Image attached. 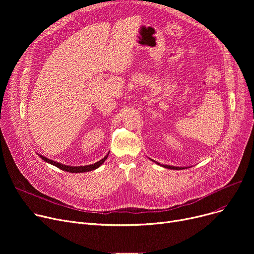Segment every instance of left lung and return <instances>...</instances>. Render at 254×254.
Segmentation results:
<instances>
[{
	"label": "left lung",
	"instance_id": "obj_1",
	"mask_svg": "<svg viewBox=\"0 0 254 254\" xmlns=\"http://www.w3.org/2000/svg\"><path fill=\"white\" fill-rule=\"evenodd\" d=\"M163 167H165V168H167V169H173V170H179V169H181V168H179V167H172V166H168V165H165V166H163Z\"/></svg>",
	"mask_w": 254,
	"mask_h": 254
}]
</instances>
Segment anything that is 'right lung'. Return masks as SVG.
Wrapping results in <instances>:
<instances>
[{
	"label": "right lung",
	"instance_id": "1",
	"mask_svg": "<svg viewBox=\"0 0 254 254\" xmlns=\"http://www.w3.org/2000/svg\"><path fill=\"white\" fill-rule=\"evenodd\" d=\"M40 157H41L43 161L58 167L59 169L63 170V171H65V172H70V173H83V172H88V171H91V170H95L97 168H99L105 161L107 159V157H108V154H107L103 159H101V161L97 162L96 164L93 165H89V166H83V167H70V166H64V165H62L60 163H57L55 161H52V159H49L43 155H40Z\"/></svg>",
	"mask_w": 254,
	"mask_h": 254
}]
</instances>
